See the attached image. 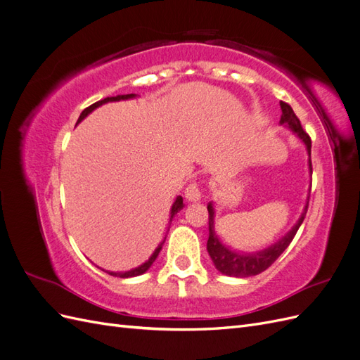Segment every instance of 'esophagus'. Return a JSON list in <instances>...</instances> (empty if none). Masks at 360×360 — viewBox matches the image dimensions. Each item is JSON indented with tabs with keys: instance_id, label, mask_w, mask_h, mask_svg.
Here are the masks:
<instances>
[{
	"instance_id": "obj_1",
	"label": "esophagus",
	"mask_w": 360,
	"mask_h": 360,
	"mask_svg": "<svg viewBox=\"0 0 360 360\" xmlns=\"http://www.w3.org/2000/svg\"><path fill=\"white\" fill-rule=\"evenodd\" d=\"M184 197H186L189 202H198L201 200V191L198 188V184L192 183L191 186H188L186 191H184Z\"/></svg>"
}]
</instances>
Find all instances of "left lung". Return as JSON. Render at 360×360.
<instances>
[{"instance_id": "1", "label": "left lung", "mask_w": 360, "mask_h": 360, "mask_svg": "<svg viewBox=\"0 0 360 360\" xmlns=\"http://www.w3.org/2000/svg\"><path fill=\"white\" fill-rule=\"evenodd\" d=\"M281 110H282V115L279 120V124L291 130V132L304 144V147H307L308 169H309V174H312L311 138L303 130L300 120L296 117V114H294L292 108L288 103L281 102ZM309 191H311V184H309ZM308 202H309V193L297 222L291 226V230L287 234L282 236L278 242L270 245L269 248L255 250V252H243V250H236L228 245H225L221 240V237L216 234L214 231L216 210H214L213 201H210L207 204V210H209V240H207V252H209L214 267L219 270L222 275L233 276V278H249V276H255L261 274V271H264L267 267H270L275 263L278 257L288 248L294 236H296L297 230L304 219V214H307Z\"/></svg>"}]
</instances>
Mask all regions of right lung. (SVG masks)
Masks as SVG:
<instances>
[{
  "instance_id": "obj_1",
  "label": "right lung",
  "mask_w": 360,
  "mask_h": 360,
  "mask_svg": "<svg viewBox=\"0 0 360 360\" xmlns=\"http://www.w3.org/2000/svg\"><path fill=\"white\" fill-rule=\"evenodd\" d=\"M135 97H138V96H136V94H118V96H112V97H106V99L99 101V102H96V103H93L91 106L86 108V110H84V111L81 112L79 118H78V123H76V124H79L86 115H90L94 110H97V108L102 106V105H105V103H110V102H120V101H129V99H135ZM183 207H184V204H183V198L180 197V195H179V197L176 198V201H174V202H172V205H171L168 230H169V225H171V222H172V219H174V216H176V214L183 209ZM167 234H168V231H167ZM165 238H167V236L163 237V240L158 245V248L155 249V252L150 255V258L146 261V263H143V264L138 266V267H134V269H130V270H124V271H111V270H105V269H102V267H99V269H101V270H103V271H106L108 275L115 276V278H135V276L143 275V274H146V271L151 267V264H153L155 261H156V258H158V255H159V252H160V249H162L163 243H165Z\"/></svg>"
}]
</instances>
